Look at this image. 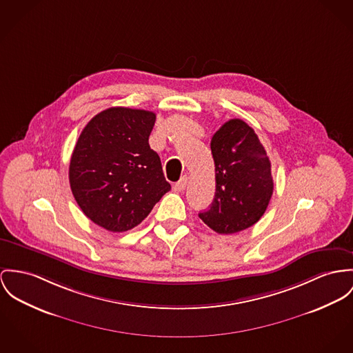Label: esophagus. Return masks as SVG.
<instances>
[{
  "instance_id": "esophagus-1",
  "label": "esophagus",
  "mask_w": 353,
  "mask_h": 353,
  "mask_svg": "<svg viewBox=\"0 0 353 353\" xmlns=\"http://www.w3.org/2000/svg\"><path fill=\"white\" fill-rule=\"evenodd\" d=\"M187 183H188V177H187V176H183V177L173 185V188L176 190H179V192H181V190H184L187 188Z\"/></svg>"
}]
</instances>
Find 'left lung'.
Masks as SVG:
<instances>
[{
  "label": "left lung",
  "mask_w": 353,
  "mask_h": 353,
  "mask_svg": "<svg viewBox=\"0 0 353 353\" xmlns=\"http://www.w3.org/2000/svg\"><path fill=\"white\" fill-rule=\"evenodd\" d=\"M216 192L210 210L199 217L217 234H235L254 225L272 199V163L242 119H230L211 139Z\"/></svg>",
  "instance_id": "1"
}]
</instances>
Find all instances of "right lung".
<instances>
[{"instance_id":"1","label":"right lung","mask_w":353,"mask_h":353,"mask_svg":"<svg viewBox=\"0 0 353 353\" xmlns=\"http://www.w3.org/2000/svg\"><path fill=\"white\" fill-rule=\"evenodd\" d=\"M156 114L110 108L83 129L70 163V185L83 214L111 232L129 231L170 190L150 149Z\"/></svg>"}]
</instances>
